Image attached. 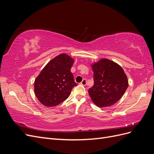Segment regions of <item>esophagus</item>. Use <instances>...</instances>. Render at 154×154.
Instances as JSON below:
<instances>
[{
  "label": "esophagus",
  "instance_id": "obj_1",
  "mask_svg": "<svg viewBox=\"0 0 154 154\" xmlns=\"http://www.w3.org/2000/svg\"><path fill=\"white\" fill-rule=\"evenodd\" d=\"M81 85H85L87 84V80L86 79H83V80L82 81V82L80 83Z\"/></svg>",
  "mask_w": 154,
  "mask_h": 154
}]
</instances>
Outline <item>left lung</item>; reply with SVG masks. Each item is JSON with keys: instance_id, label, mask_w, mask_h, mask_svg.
Returning a JSON list of instances; mask_svg holds the SVG:
<instances>
[{"instance_id": "8db88e82", "label": "left lung", "mask_w": 154, "mask_h": 154, "mask_svg": "<svg viewBox=\"0 0 154 154\" xmlns=\"http://www.w3.org/2000/svg\"><path fill=\"white\" fill-rule=\"evenodd\" d=\"M92 69L94 85L88 92L93 103L101 108L117 103L128 85L123 69L108 59H102L93 64Z\"/></svg>"}]
</instances>
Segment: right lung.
<instances>
[{"instance_id":"add662e5","label":"right lung","mask_w":154,"mask_h":154,"mask_svg":"<svg viewBox=\"0 0 154 154\" xmlns=\"http://www.w3.org/2000/svg\"><path fill=\"white\" fill-rule=\"evenodd\" d=\"M74 60L66 54L55 57L46 65L35 81V93L42 104L57 106L68 98L74 82L71 72Z\"/></svg>"}]
</instances>
